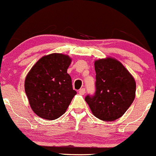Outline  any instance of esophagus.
<instances>
[{"label":"esophagus","instance_id":"34e87169","mask_svg":"<svg viewBox=\"0 0 156 156\" xmlns=\"http://www.w3.org/2000/svg\"><path fill=\"white\" fill-rule=\"evenodd\" d=\"M79 93H80V94H81V95H83V94L86 93V89H84V88H83V89H80L79 90Z\"/></svg>","mask_w":156,"mask_h":156}]
</instances>
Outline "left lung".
Instances as JSON below:
<instances>
[{
    "instance_id": "left-lung-1",
    "label": "left lung",
    "mask_w": 156,
    "mask_h": 156,
    "mask_svg": "<svg viewBox=\"0 0 156 156\" xmlns=\"http://www.w3.org/2000/svg\"><path fill=\"white\" fill-rule=\"evenodd\" d=\"M96 91L85 98L91 113L104 122L122 117L135 98L136 83L129 71L115 58L107 57L94 62Z\"/></svg>"
}]
</instances>
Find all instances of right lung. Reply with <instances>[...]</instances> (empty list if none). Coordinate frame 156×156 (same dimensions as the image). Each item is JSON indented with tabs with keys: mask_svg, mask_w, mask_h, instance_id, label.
Instances as JSON below:
<instances>
[{
	"mask_svg": "<svg viewBox=\"0 0 156 156\" xmlns=\"http://www.w3.org/2000/svg\"><path fill=\"white\" fill-rule=\"evenodd\" d=\"M72 62L67 55L52 53L34 64L25 80L30 108L46 120L59 118L66 112L76 91L72 87L67 68Z\"/></svg>",
	"mask_w": 156,
	"mask_h": 156,
	"instance_id": "right-lung-1",
	"label": "right lung"
}]
</instances>
